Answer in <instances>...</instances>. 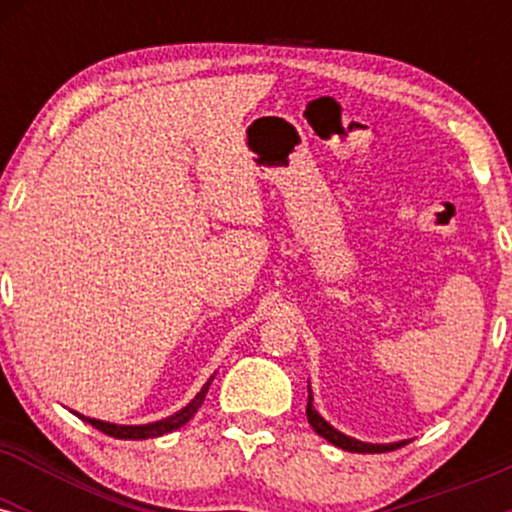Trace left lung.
<instances>
[{"label": "left lung", "mask_w": 512, "mask_h": 512, "mask_svg": "<svg viewBox=\"0 0 512 512\" xmlns=\"http://www.w3.org/2000/svg\"><path fill=\"white\" fill-rule=\"evenodd\" d=\"M308 392H310V387H308ZM305 414H308V424L313 426V431L317 433V436H322L325 440H330L332 445H337V448L349 450V452H390V450H397V448H402V445L409 443V440H399V443L375 445V443H363V440L344 436L342 431H337V428L327 424V421L317 414L313 407V392L308 395V407H305Z\"/></svg>", "instance_id": "8db88e82"}]
</instances>
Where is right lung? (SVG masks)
Segmentation results:
<instances>
[{
    "instance_id": "1",
    "label": "right lung",
    "mask_w": 512,
    "mask_h": 512,
    "mask_svg": "<svg viewBox=\"0 0 512 512\" xmlns=\"http://www.w3.org/2000/svg\"><path fill=\"white\" fill-rule=\"evenodd\" d=\"M211 380H214V378H209V383L204 385L202 390L197 392V397L192 399V402L187 404V407H182L180 411H175V414L166 416V419L154 421V424H142V426H120V424H110V421H101V419H88V416H84V414H76V411H74V414L79 416L81 421H86V424H91L93 428H98V431L105 433V436H113V438H120V440H146V438H158V436H166V433H170V431H178L180 426H185L187 421H190L192 416L197 414V409L202 407L204 397H207Z\"/></svg>"
}]
</instances>
